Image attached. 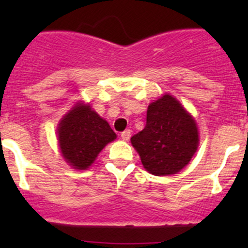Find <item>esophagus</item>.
<instances>
[{
	"instance_id": "34e87169",
	"label": "esophagus",
	"mask_w": 248,
	"mask_h": 248,
	"mask_svg": "<svg viewBox=\"0 0 248 248\" xmlns=\"http://www.w3.org/2000/svg\"><path fill=\"white\" fill-rule=\"evenodd\" d=\"M129 138H131V131L129 129H126L121 133V139L124 140V141H128Z\"/></svg>"
}]
</instances>
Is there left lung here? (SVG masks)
<instances>
[{
  "instance_id": "1",
  "label": "left lung",
  "mask_w": 248,
  "mask_h": 248,
  "mask_svg": "<svg viewBox=\"0 0 248 248\" xmlns=\"http://www.w3.org/2000/svg\"><path fill=\"white\" fill-rule=\"evenodd\" d=\"M150 174H176L187 166L199 144L197 124L179 101L164 94L147 108L146 126L131 138Z\"/></svg>"
}]
</instances>
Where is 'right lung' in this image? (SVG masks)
Wrapping results in <instances>:
<instances>
[{"mask_svg":"<svg viewBox=\"0 0 248 248\" xmlns=\"http://www.w3.org/2000/svg\"><path fill=\"white\" fill-rule=\"evenodd\" d=\"M57 137L63 158L80 170L89 168L102 149L116 139L108 122L82 103H78L60 121Z\"/></svg>","mask_w":248,"mask_h":248,"instance_id":"add662e5","label":"right lung"}]
</instances>
